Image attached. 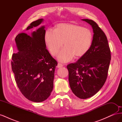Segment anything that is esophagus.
Returning a JSON list of instances; mask_svg holds the SVG:
<instances>
[{
	"instance_id": "obj_1",
	"label": "esophagus",
	"mask_w": 122,
	"mask_h": 122,
	"mask_svg": "<svg viewBox=\"0 0 122 122\" xmlns=\"http://www.w3.org/2000/svg\"><path fill=\"white\" fill-rule=\"evenodd\" d=\"M63 65H62L61 64H60V63H58V64H57V67L58 68H61V67H63Z\"/></svg>"
}]
</instances>
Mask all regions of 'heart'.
Returning a JSON list of instances; mask_svg holds the SVG:
<instances>
[{"mask_svg":"<svg viewBox=\"0 0 122 122\" xmlns=\"http://www.w3.org/2000/svg\"><path fill=\"white\" fill-rule=\"evenodd\" d=\"M65 47L59 52L57 58L66 62L75 56L81 57L89 50L92 42V34L88 29L73 24L60 23L55 29H48L45 34L47 48L52 55H56L63 45Z\"/></svg>","mask_w":122,"mask_h":122,"instance_id":"b5f03b06","label":"heart"}]
</instances>
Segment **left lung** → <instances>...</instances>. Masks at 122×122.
Instances as JSON below:
<instances>
[{"label":"left lung","instance_id":"left-lung-1","mask_svg":"<svg viewBox=\"0 0 122 122\" xmlns=\"http://www.w3.org/2000/svg\"><path fill=\"white\" fill-rule=\"evenodd\" d=\"M82 21L90 24L93 37L89 50L75 63L69 64V84L73 93L80 99L93 96L104 84L111 60L107 39L94 21Z\"/></svg>","mask_w":122,"mask_h":122}]
</instances>
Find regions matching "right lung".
<instances>
[{
  "label": "right lung",
  "instance_id": "obj_1",
  "mask_svg": "<svg viewBox=\"0 0 122 122\" xmlns=\"http://www.w3.org/2000/svg\"><path fill=\"white\" fill-rule=\"evenodd\" d=\"M40 19L32 22L26 30L38 26L43 22ZM42 26L28 36L18 34L15 42L18 52L13 53L11 62L18 88L25 98L35 102H41L49 97L53 88L57 61L46 49V30Z\"/></svg>",
  "mask_w": 122,
  "mask_h": 122
}]
</instances>
